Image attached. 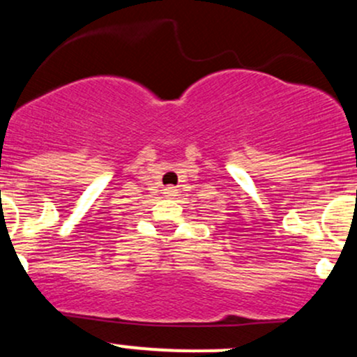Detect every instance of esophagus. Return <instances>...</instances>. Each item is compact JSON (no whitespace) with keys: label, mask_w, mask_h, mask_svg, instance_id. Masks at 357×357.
<instances>
[{"label":"esophagus","mask_w":357,"mask_h":357,"mask_svg":"<svg viewBox=\"0 0 357 357\" xmlns=\"http://www.w3.org/2000/svg\"><path fill=\"white\" fill-rule=\"evenodd\" d=\"M164 195H166V197H169V198L178 197V190H176L174 186H167L166 190H164Z\"/></svg>","instance_id":"1"}]
</instances>
